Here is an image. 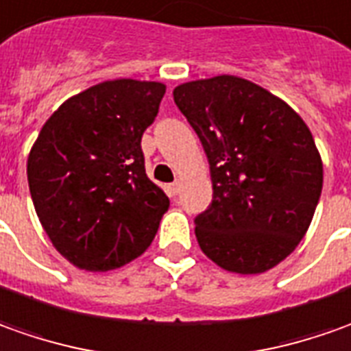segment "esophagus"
<instances>
[{"mask_svg":"<svg viewBox=\"0 0 351 351\" xmlns=\"http://www.w3.org/2000/svg\"><path fill=\"white\" fill-rule=\"evenodd\" d=\"M180 189H181L180 181H173V183H170V185H168V191H170V195H173V197L180 193Z\"/></svg>","mask_w":351,"mask_h":351,"instance_id":"obj_1","label":"esophagus"}]
</instances>
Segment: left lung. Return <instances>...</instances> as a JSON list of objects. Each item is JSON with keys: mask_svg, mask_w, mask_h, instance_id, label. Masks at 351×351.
<instances>
[{"mask_svg": "<svg viewBox=\"0 0 351 351\" xmlns=\"http://www.w3.org/2000/svg\"><path fill=\"white\" fill-rule=\"evenodd\" d=\"M173 100L210 164L213 203L195 218L203 253L237 274L276 267L305 236L323 189L309 127L278 96L234 75L183 82Z\"/></svg>", "mask_w": 351, "mask_h": 351, "instance_id": "obj_1", "label": "left lung"}]
</instances>
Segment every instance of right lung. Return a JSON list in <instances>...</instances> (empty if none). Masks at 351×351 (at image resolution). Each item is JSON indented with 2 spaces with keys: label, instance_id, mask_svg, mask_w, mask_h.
I'll return each instance as SVG.
<instances>
[{
  "label": "right lung",
  "instance_id": "add662e5",
  "mask_svg": "<svg viewBox=\"0 0 351 351\" xmlns=\"http://www.w3.org/2000/svg\"><path fill=\"white\" fill-rule=\"evenodd\" d=\"M164 93L154 81L94 84L51 114L28 154L40 224L79 269H119L156 236L170 199L148 180L141 138Z\"/></svg>",
  "mask_w": 351,
  "mask_h": 351
}]
</instances>
